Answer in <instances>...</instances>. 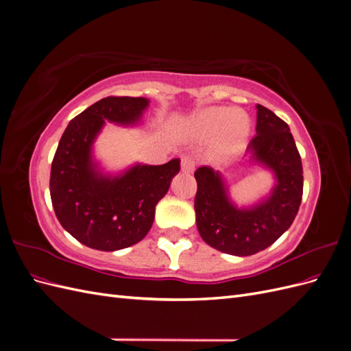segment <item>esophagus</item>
<instances>
[{"label": "esophagus", "mask_w": 351, "mask_h": 351, "mask_svg": "<svg viewBox=\"0 0 351 351\" xmlns=\"http://www.w3.org/2000/svg\"><path fill=\"white\" fill-rule=\"evenodd\" d=\"M182 171L189 173V174L195 171V161L190 156L182 158Z\"/></svg>", "instance_id": "obj_1"}]
</instances>
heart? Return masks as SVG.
<instances>
[{
    "mask_svg": "<svg viewBox=\"0 0 351 351\" xmlns=\"http://www.w3.org/2000/svg\"><path fill=\"white\" fill-rule=\"evenodd\" d=\"M250 129L247 112L230 107L205 108L187 121V132L197 139H210L215 136L212 152L221 161L236 156L244 149Z\"/></svg>",
    "mask_w": 351,
    "mask_h": 351,
    "instance_id": "b5f03b06",
    "label": "heart"
}]
</instances>
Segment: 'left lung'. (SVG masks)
Listing matches in <instances>:
<instances>
[{
    "instance_id": "left-lung-1",
    "label": "left lung",
    "mask_w": 351,
    "mask_h": 351,
    "mask_svg": "<svg viewBox=\"0 0 351 351\" xmlns=\"http://www.w3.org/2000/svg\"><path fill=\"white\" fill-rule=\"evenodd\" d=\"M256 136L249 143V161L272 171L268 197L249 208L232 204L219 171L196 169V224L210 247L234 256H250L269 247L290 228L303 195V167L290 127L271 110L256 105Z\"/></svg>"
}]
</instances>
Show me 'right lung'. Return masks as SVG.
<instances>
[{
  "mask_svg": "<svg viewBox=\"0 0 351 351\" xmlns=\"http://www.w3.org/2000/svg\"><path fill=\"white\" fill-rule=\"evenodd\" d=\"M147 105L146 98H104L74 117L60 139L51 165L52 206L62 228L90 249L114 252L139 243L180 171L174 158L164 165L136 164L112 176L93 159V142L105 121L136 125Z\"/></svg>",
  "mask_w": 351,
  "mask_h": 351,
  "instance_id": "1",
  "label": "right lung"
}]
</instances>
